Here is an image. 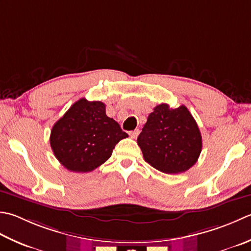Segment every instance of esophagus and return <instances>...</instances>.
Segmentation results:
<instances>
[{
	"mask_svg": "<svg viewBox=\"0 0 251 251\" xmlns=\"http://www.w3.org/2000/svg\"><path fill=\"white\" fill-rule=\"evenodd\" d=\"M138 135H139V129H135V130H131V131H129V136L131 137V138H137V137H138Z\"/></svg>",
	"mask_w": 251,
	"mask_h": 251,
	"instance_id": "34e87169",
	"label": "esophagus"
}]
</instances>
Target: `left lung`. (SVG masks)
Listing matches in <instances>:
<instances>
[{"label":"left lung","mask_w":251,"mask_h":251,"mask_svg":"<svg viewBox=\"0 0 251 251\" xmlns=\"http://www.w3.org/2000/svg\"><path fill=\"white\" fill-rule=\"evenodd\" d=\"M137 142L146 162L166 174L189 170L202 149L199 127L187 107L171 109L166 103L150 113Z\"/></svg>","instance_id":"8db88e82"}]
</instances>
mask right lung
Masks as SVG:
<instances>
[{
	"label": "right lung",
	"instance_id": "right-lung-1",
	"mask_svg": "<svg viewBox=\"0 0 251 251\" xmlns=\"http://www.w3.org/2000/svg\"><path fill=\"white\" fill-rule=\"evenodd\" d=\"M126 137L119 123L105 114L104 103L82 98L54 124L50 145L64 168L87 173L109 160L115 145Z\"/></svg>",
	"mask_w": 251,
	"mask_h": 251
}]
</instances>
